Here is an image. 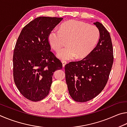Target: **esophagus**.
<instances>
[{
	"label": "esophagus",
	"instance_id": "obj_1",
	"mask_svg": "<svg viewBox=\"0 0 127 127\" xmlns=\"http://www.w3.org/2000/svg\"><path fill=\"white\" fill-rule=\"evenodd\" d=\"M66 62L65 61H63L62 62V64H63V67L64 68V66H65V65H66Z\"/></svg>",
	"mask_w": 127,
	"mask_h": 127
}]
</instances>
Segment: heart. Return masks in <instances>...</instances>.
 I'll return each mask as SVG.
<instances>
[{
    "label": "heart",
    "instance_id": "1",
    "mask_svg": "<svg viewBox=\"0 0 127 127\" xmlns=\"http://www.w3.org/2000/svg\"><path fill=\"white\" fill-rule=\"evenodd\" d=\"M100 31L94 25L77 20H70L64 23L61 29L54 28L48 35L50 46L58 51L68 40L67 47L61 49L57 55L62 60L82 59L87 57L97 45Z\"/></svg>",
    "mask_w": 127,
    "mask_h": 127
}]
</instances>
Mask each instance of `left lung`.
Listing matches in <instances>:
<instances>
[{"label":"left lung","mask_w":127,"mask_h":127,"mask_svg":"<svg viewBox=\"0 0 127 127\" xmlns=\"http://www.w3.org/2000/svg\"><path fill=\"white\" fill-rule=\"evenodd\" d=\"M94 24L100 31L97 45L85 58L70 62L65 66L69 93L77 102L91 100L102 91L113 63V49L110 33L101 23L96 22Z\"/></svg>","instance_id":"left-lung-1"}]
</instances>
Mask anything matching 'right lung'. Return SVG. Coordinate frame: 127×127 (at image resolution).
<instances>
[{"instance_id":"1","label":"right lung","mask_w":127,"mask_h":127,"mask_svg":"<svg viewBox=\"0 0 127 127\" xmlns=\"http://www.w3.org/2000/svg\"><path fill=\"white\" fill-rule=\"evenodd\" d=\"M63 19L37 17L23 27L17 39L13 58L14 83L21 94L32 101L48 96L54 72L62 68L50 51L48 35Z\"/></svg>"}]
</instances>
